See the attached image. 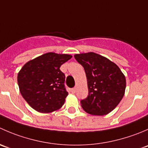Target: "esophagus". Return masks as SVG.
I'll return each instance as SVG.
<instances>
[{"label":"esophagus","instance_id":"obj_1","mask_svg":"<svg viewBox=\"0 0 148 148\" xmlns=\"http://www.w3.org/2000/svg\"><path fill=\"white\" fill-rule=\"evenodd\" d=\"M76 91H77V89H76V88H73V89H71V92L74 94L76 93Z\"/></svg>","mask_w":148,"mask_h":148}]
</instances>
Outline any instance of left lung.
<instances>
[{"mask_svg":"<svg viewBox=\"0 0 148 148\" xmlns=\"http://www.w3.org/2000/svg\"><path fill=\"white\" fill-rule=\"evenodd\" d=\"M74 58L84 69L89 95L81 100L86 112L106 115L122 100L126 88L125 76L114 62L94 52L77 53Z\"/></svg>","mask_w":148,"mask_h":148,"instance_id":"8db88e82","label":"left lung"}]
</instances>
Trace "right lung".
<instances>
[{"mask_svg": "<svg viewBox=\"0 0 148 148\" xmlns=\"http://www.w3.org/2000/svg\"><path fill=\"white\" fill-rule=\"evenodd\" d=\"M71 55L49 52L26 62L18 74V84L23 99L36 111L49 113L59 110L68 92L60 67Z\"/></svg>", "mask_w": 148, "mask_h": 148, "instance_id": "add662e5", "label": "right lung"}]
</instances>
